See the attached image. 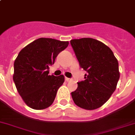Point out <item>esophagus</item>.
<instances>
[{
  "label": "esophagus",
  "instance_id": "34e87169",
  "mask_svg": "<svg viewBox=\"0 0 135 135\" xmlns=\"http://www.w3.org/2000/svg\"><path fill=\"white\" fill-rule=\"evenodd\" d=\"M65 81H66V82H69V81H71V79H69V78H67V77H66Z\"/></svg>",
  "mask_w": 135,
  "mask_h": 135
}]
</instances>
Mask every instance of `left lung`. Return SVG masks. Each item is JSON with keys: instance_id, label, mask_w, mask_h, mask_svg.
Masks as SVG:
<instances>
[{"instance_id": "obj_1", "label": "left lung", "mask_w": 135, "mask_h": 135, "mask_svg": "<svg viewBox=\"0 0 135 135\" xmlns=\"http://www.w3.org/2000/svg\"><path fill=\"white\" fill-rule=\"evenodd\" d=\"M79 65L87 72L71 92L74 103L81 108L95 110L106 103L115 90L120 72L118 61L110 48L93 38L70 41Z\"/></svg>"}]
</instances>
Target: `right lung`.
<instances>
[{
    "label": "right lung",
    "mask_w": 135,
    "mask_h": 135,
    "mask_svg": "<svg viewBox=\"0 0 135 135\" xmlns=\"http://www.w3.org/2000/svg\"><path fill=\"white\" fill-rule=\"evenodd\" d=\"M68 45L67 41L42 37L19 52L14 62L13 81L27 106L43 110L53 103L64 76L49 75V66Z\"/></svg>",
    "instance_id": "obj_1"
}]
</instances>
